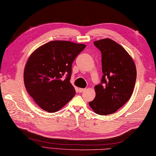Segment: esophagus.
<instances>
[{
  "mask_svg": "<svg viewBox=\"0 0 156 156\" xmlns=\"http://www.w3.org/2000/svg\"><path fill=\"white\" fill-rule=\"evenodd\" d=\"M84 90H85V88H80L78 89V91H79V92H82Z\"/></svg>",
  "mask_w": 156,
  "mask_h": 156,
  "instance_id": "obj_1",
  "label": "esophagus"
}]
</instances>
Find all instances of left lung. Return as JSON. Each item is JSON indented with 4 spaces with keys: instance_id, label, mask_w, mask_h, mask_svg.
<instances>
[{
    "instance_id": "8db88e82",
    "label": "left lung",
    "mask_w": 156,
    "mask_h": 156,
    "mask_svg": "<svg viewBox=\"0 0 156 156\" xmlns=\"http://www.w3.org/2000/svg\"><path fill=\"white\" fill-rule=\"evenodd\" d=\"M102 54L101 83L94 87L96 97L89 105L95 113L112 114L122 107L133 92L137 72L127 51L111 39L94 42Z\"/></svg>"
}]
</instances>
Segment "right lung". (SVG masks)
<instances>
[{"mask_svg": "<svg viewBox=\"0 0 156 156\" xmlns=\"http://www.w3.org/2000/svg\"><path fill=\"white\" fill-rule=\"evenodd\" d=\"M85 48L84 44L71 41H52L29 58L24 70L25 86L43 110L57 112L74 97L75 89L69 82L72 65Z\"/></svg>", "mask_w": 156, "mask_h": 156, "instance_id": "obj_1", "label": "right lung"}]
</instances>
